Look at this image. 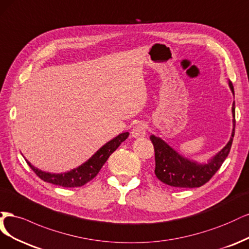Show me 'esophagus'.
I'll return each instance as SVG.
<instances>
[{"mask_svg":"<svg viewBox=\"0 0 249 249\" xmlns=\"http://www.w3.org/2000/svg\"><path fill=\"white\" fill-rule=\"evenodd\" d=\"M147 134V131H146V126L143 123H139L136 124L133 129L131 130V135L132 138L134 139H141V138H143V136H146Z\"/></svg>","mask_w":249,"mask_h":249,"instance_id":"esophagus-1","label":"esophagus"}]
</instances>
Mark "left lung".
Listing matches in <instances>:
<instances>
[{
  "instance_id": "left-lung-1",
  "label": "left lung",
  "mask_w": 249,
  "mask_h": 249,
  "mask_svg": "<svg viewBox=\"0 0 249 249\" xmlns=\"http://www.w3.org/2000/svg\"><path fill=\"white\" fill-rule=\"evenodd\" d=\"M229 87L234 95V87L229 81ZM232 130L230 141L218 153L212 156L207 162H197L179 154L161 138L152 134L150 136L155 150V175L162 183L178 188H196L204 185L228 157L235 134V101L231 107Z\"/></svg>"
}]
</instances>
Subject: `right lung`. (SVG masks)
I'll return each mask as SVG.
<instances>
[{"instance_id":"right-lung-1","label":"right lung","mask_w":249,"mask_h":249,"mask_svg":"<svg viewBox=\"0 0 249 249\" xmlns=\"http://www.w3.org/2000/svg\"><path fill=\"white\" fill-rule=\"evenodd\" d=\"M128 136H129V132L120 133L116 138L107 142L106 145H103L86 162L66 173L55 174L44 172L34 166L27 159L26 160L33 172L44 182L52 183L53 185L63 187H79L85 185L86 183L96 177V175L99 173L100 168L107 162V160L110 156V154L118 149V147L121 145Z\"/></svg>"}]
</instances>
